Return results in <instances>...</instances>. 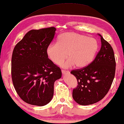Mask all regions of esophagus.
<instances>
[{"label":"esophagus","mask_w":124,"mask_h":124,"mask_svg":"<svg viewBox=\"0 0 124 124\" xmlns=\"http://www.w3.org/2000/svg\"><path fill=\"white\" fill-rule=\"evenodd\" d=\"M62 74L64 75V74H67L70 73V72L68 71V70H62Z\"/></svg>","instance_id":"obj_1"}]
</instances>
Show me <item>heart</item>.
Masks as SVG:
<instances>
[{
  "label": "heart",
  "mask_w": 124,
  "mask_h": 124,
  "mask_svg": "<svg viewBox=\"0 0 124 124\" xmlns=\"http://www.w3.org/2000/svg\"><path fill=\"white\" fill-rule=\"evenodd\" d=\"M96 39L73 32L63 33L58 37V42L50 44L47 48L49 58L56 64L63 63V68L76 66L82 68L87 66L95 58L98 50ZM68 55H67V54Z\"/></svg>",
  "instance_id": "b5f03b06"
}]
</instances>
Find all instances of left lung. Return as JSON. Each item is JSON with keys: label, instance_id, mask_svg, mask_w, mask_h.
<instances>
[{"label": "left lung", "instance_id": "obj_1", "mask_svg": "<svg viewBox=\"0 0 124 124\" xmlns=\"http://www.w3.org/2000/svg\"><path fill=\"white\" fill-rule=\"evenodd\" d=\"M101 46L94 60L82 69L70 72L76 77L78 86L72 97L82 105L93 104L108 93L115 77V59L113 49L101 35Z\"/></svg>", "mask_w": 124, "mask_h": 124}]
</instances>
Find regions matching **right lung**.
Here are the masks:
<instances>
[{
  "label": "right lung",
  "mask_w": 124,
  "mask_h": 124,
  "mask_svg": "<svg viewBox=\"0 0 124 124\" xmlns=\"http://www.w3.org/2000/svg\"><path fill=\"white\" fill-rule=\"evenodd\" d=\"M56 29L31 30L14 48L11 77L17 93L31 105L44 106L54 96V83L61 78L58 67L48 58L47 48Z\"/></svg>",
  "instance_id": "obj_1"
}]
</instances>
